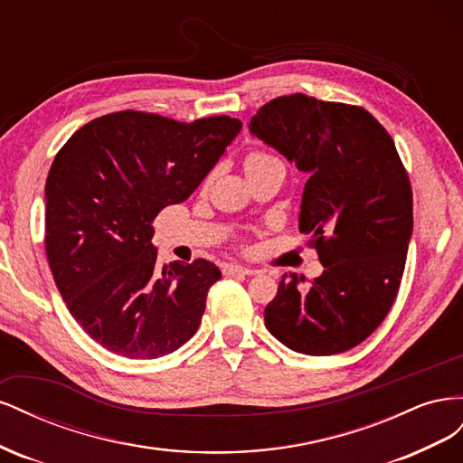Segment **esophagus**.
Wrapping results in <instances>:
<instances>
[{
  "instance_id": "esophagus-1",
  "label": "esophagus",
  "mask_w": 463,
  "mask_h": 463,
  "mask_svg": "<svg viewBox=\"0 0 463 463\" xmlns=\"http://www.w3.org/2000/svg\"><path fill=\"white\" fill-rule=\"evenodd\" d=\"M228 274H243V276H253V274H257V270L249 269V266H241V264H232V266H228Z\"/></svg>"
}]
</instances>
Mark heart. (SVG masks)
<instances>
[{
    "label": "heart",
    "mask_w": 463,
    "mask_h": 463,
    "mask_svg": "<svg viewBox=\"0 0 463 463\" xmlns=\"http://www.w3.org/2000/svg\"><path fill=\"white\" fill-rule=\"evenodd\" d=\"M272 156H269V154L264 152H250L247 160H245V165H253V164H259V162H264V160H270Z\"/></svg>",
    "instance_id": "obj_1"
}]
</instances>
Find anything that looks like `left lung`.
<instances>
[{"label":"left lung","mask_w":463,"mask_h":463,"mask_svg":"<svg viewBox=\"0 0 463 463\" xmlns=\"http://www.w3.org/2000/svg\"><path fill=\"white\" fill-rule=\"evenodd\" d=\"M249 131L309 175L299 232L325 270L309 288L284 274L264 322L305 355H334L376 330L398 296L413 233V194L394 141L367 109L279 96Z\"/></svg>","instance_id":"left-lung-1"}]
</instances>
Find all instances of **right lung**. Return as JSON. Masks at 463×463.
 Segmentation results:
<instances>
[{"mask_svg": "<svg viewBox=\"0 0 463 463\" xmlns=\"http://www.w3.org/2000/svg\"><path fill=\"white\" fill-rule=\"evenodd\" d=\"M243 123H179L143 111L96 118L55 154L46 255L61 298L94 342L129 359L175 352L197 332L222 272L204 259L160 269L152 220L201 185Z\"/></svg>", "mask_w": 463, "mask_h": 463, "instance_id": "1", "label": "right lung"}]
</instances>
